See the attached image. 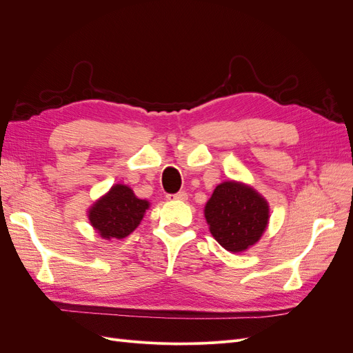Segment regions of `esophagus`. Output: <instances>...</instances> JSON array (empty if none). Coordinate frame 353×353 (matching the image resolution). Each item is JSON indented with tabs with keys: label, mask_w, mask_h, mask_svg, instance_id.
<instances>
[{
	"label": "esophagus",
	"mask_w": 353,
	"mask_h": 353,
	"mask_svg": "<svg viewBox=\"0 0 353 353\" xmlns=\"http://www.w3.org/2000/svg\"><path fill=\"white\" fill-rule=\"evenodd\" d=\"M187 197L188 194L185 191H179V193H175V194H166L168 200H187Z\"/></svg>",
	"instance_id": "obj_1"
}]
</instances>
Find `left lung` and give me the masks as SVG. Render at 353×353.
Here are the masks:
<instances>
[{
	"instance_id": "obj_1",
	"label": "left lung",
	"mask_w": 353,
	"mask_h": 353,
	"mask_svg": "<svg viewBox=\"0 0 353 353\" xmlns=\"http://www.w3.org/2000/svg\"><path fill=\"white\" fill-rule=\"evenodd\" d=\"M205 216L215 240L225 250L237 253L261 239L268 223L270 209L254 190L230 181L213 191Z\"/></svg>"
}]
</instances>
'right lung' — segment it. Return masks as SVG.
<instances>
[{"label": "right lung", "instance_id": "1", "mask_svg": "<svg viewBox=\"0 0 353 353\" xmlns=\"http://www.w3.org/2000/svg\"><path fill=\"white\" fill-rule=\"evenodd\" d=\"M148 201L135 197L134 191L122 184L112 187L90 210L91 225L104 239H123L138 227Z\"/></svg>", "mask_w": 353, "mask_h": 353}]
</instances>
